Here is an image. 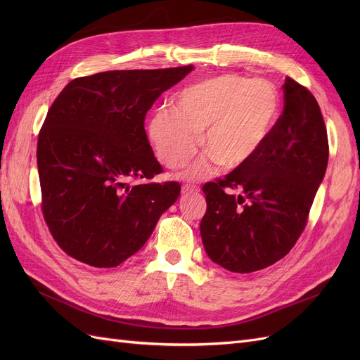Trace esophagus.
Here are the masks:
<instances>
[{
    "instance_id": "obj_1",
    "label": "esophagus",
    "mask_w": 360,
    "mask_h": 360,
    "mask_svg": "<svg viewBox=\"0 0 360 360\" xmlns=\"http://www.w3.org/2000/svg\"><path fill=\"white\" fill-rule=\"evenodd\" d=\"M200 189L197 186H189V184H183L181 186V193L183 195H192V193H198Z\"/></svg>"
}]
</instances>
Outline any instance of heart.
<instances>
[{"label":"heart","instance_id":"1","mask_svg":"<svg viewBox=\"0 0 360 360\" xmlns=\"http://www.w3.org/2000/svg\"><path fill=\"white\" fill-rule=\"evenodd\" d=\"M281 115L276 86L238 75H219L181 90L176 110L158 108L148 120V138L159 160L180 168L200 148L207 150L181 174L198 181L217 167H243L263 148Z\"/></svg>","mask_w":360,"mask_h":360}]
</instances>
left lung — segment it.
<instances>
[{
	"label": "left lung",
	"mask_w": 360,
	"mask_h": 360,
	"mask_svg": "<svg viewBox=\"0 0 360 360\" xmlns=\"http://www.w3.org/2000/svg\"><path fill=\"white\" fill-rule=\"evenodd\" d=\"M282 89L284 111L263 148L202 188L204 249L236 274L266 269L290 252L328 168V130L317 101L291 78Z\"/></svg>",
	"instance_id": "1"
}]
</instances>
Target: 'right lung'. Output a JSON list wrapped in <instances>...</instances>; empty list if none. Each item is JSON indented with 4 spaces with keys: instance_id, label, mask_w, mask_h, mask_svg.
Returning a JSON list of instances; mask_svg holds the SVG:
<instances>
[{
    "instance_id": "obj_1",
    "label": "right lung",
    "mask_w": 360,
    "mask_h": 360,
    "mask_svg": "<svg viewBox=\"0 0 360 360\" xmlns=\"http://www.w3.org/2000/svg\"><path fill=\"white\" fill-rule=\"evenodd\" d=\"M192 70L84 76L52 103L37 141L41 210L52 237L75 259L93 267L122 264L180 197L177 181H146L162 167L144 120L160 94Z\"/></svg>"
}]
</instances>
